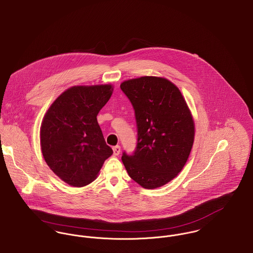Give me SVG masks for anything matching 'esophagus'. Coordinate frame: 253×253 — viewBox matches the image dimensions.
I'll return each mask as SVG.
<instances>
[{"mask_svg":"<svg viewBox=\"0 0 253 253\" xmlns=\"http://www.w3.org/2000/svg\"><path fill=\"white\" fill-rule=\"evenodd\" d=\"M112 150H113V154L114 155H118L119 153H120V151H121V148H120V146H115V147H113L112 148Z\"/></svg>","mask_w":253,"mask_h":253,"instance_id":"1","label":"esophagus"}]
</instances>
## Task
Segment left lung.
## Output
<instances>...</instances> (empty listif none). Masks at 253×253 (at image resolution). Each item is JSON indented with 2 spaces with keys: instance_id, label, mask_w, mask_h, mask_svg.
Listing matches in <instances>:
<instances>
[{
  "instance_id": "8db88e82",
  "label": "left lung",
  "mask_w": 253,
  "mask_h": 253,
  "mask_svg": "<svg viewBox=\"0 0 253 253\" xmlns=\"http://www.w3.org/2000/svg\"><path fill=\"white\" fill-rule=\"evenodd\" d=\"M135 110L138 139L133 154H122L129 176L145 189L159 188L181 172L195 139V123L180 90L161 77L121 83Z\"/></svg>"
}]
</instances>
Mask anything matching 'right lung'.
Wrapping results in <instances>:
<instances>
[{
	"label": "right lung",
	"instance_id": "add662e5",
	"mask_svg": "<svg viewBox=\"0 0 253 253\" xmlns=\"http://www.w3.org/2000/svg\"><path fill=\"white\" fill-rule=\"evenodd\" d=\"M112 91L111 85L71 87L44 116L40 130L43 156L52 172L70 186L92 183L113 153L97 120Z\"/></svg>",
	"mask_w": 253,
	"mask_h": 253
}]
</instances>
